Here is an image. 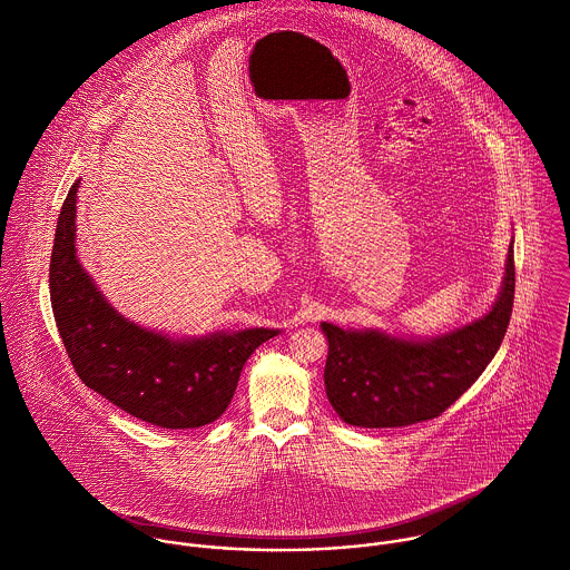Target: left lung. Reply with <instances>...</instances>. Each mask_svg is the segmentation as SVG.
Wrapping results in <instances>:
<instances>
[{"instance_id": "obj_1", "label": "left lung", "mask_w": 570, "mask_h": 570, "mask_svg": "<svg viewBox=\"0 0 570 570\" xmlns=\"http://www.w3.org/2000/svg\"><path fill=\"white\" fill-rule=\"evenodd\" d=\"M515 257L509 246L493 308L449 335L413 342L322 322L328 340L324 384L335 413L362 429H397L440 417L495 357L513 313Z\"/></svg>"}]
</instances>
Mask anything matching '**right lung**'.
<instances>
[{"mask_svg": "<svg viewBox=\"0 0 570 570\" xmlns=\"http://www.w3.org/2000/svg\"><path fill=\"white\" fill-rule=\"evenodd\" d=\"M75 181L59 210L50 253V304L79 380L161 429H199L230 404L246 360L279 331L250 328L170 340L121 317L75 255Z\"/></svg>", "mask_w": 570, "mask_h": 570, "instance_id": "1", "label": "right lung"}]
</instances>
